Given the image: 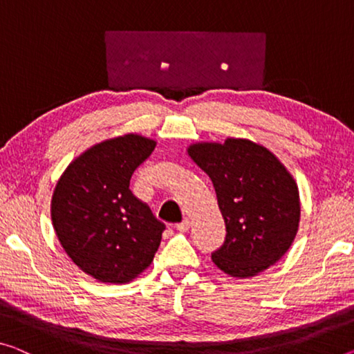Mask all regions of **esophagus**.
<instances>
[{
    "mask_svg": "<svg viewBox=\"0 0 354 354\" xmlns=\"http://www.w3.org/2000/svg\"><path fill=\"white\" fill-rule=\"evenodd\" d=\"M189 226H192V221H189V218H183V220L177 225V230L182 231V232H187V231L189 230Z\"/></svg>",
    "mask_w": 354,
    "mask_h": 354,
    "instance_id": "obj_1",
    "label": "esophagus"
}]
</instances>
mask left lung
<instances>
[{"label":"left lung","instance_id":"1","mask_svg":"<svg viewBox=\"0 0 354 354\" xmlns=\"http://www.w3.org/2000/svg\"><path fill=\"white\" fill-rule=\"evenodd\" d=\"M210 177L226 225L223 245L212 253L216 268L248 279L275 264L295 241L301 201L295 178L266 147L248 139L188 147Z\"/></svg>","mask_w":354,"mask_h":354}]
</instances>
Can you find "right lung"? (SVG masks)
I'll use <instances>...</instances> for the list:
<instances>
[{
  "label": "right lung",
  "instance_id": "obj_1",
  "mask_svg": "<svg viewBox=\"0 0 354 354\" xmlns=\"http://www.w3.org/2000/svg\"><path fill=\"white\" fill-rule=\"evenodd\" d=\"M153 139L102 140L63 172L52 196V225L73 263L102 283H128L153 261L165 225L129 189Z\"/></svg>",
  "mask_w": 354,
  "mask_h": 354
}]
</instances>
